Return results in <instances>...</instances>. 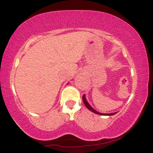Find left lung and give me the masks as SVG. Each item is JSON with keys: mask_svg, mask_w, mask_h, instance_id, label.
I'll return each mask as SVG.
<instances>
[{"mask_svg": "<svg viewBox=\"0 0 153 153\" xmlns=\"http://www.w3.org/2000/svg\"><path fill=\"white\" fill-rule=\"evenodd\" d=\"M82 101H83V103H84V104L85 105V106H86L87 108L91 111L94 112V113H95V114H97L103 115V116H112V115L116 114L117 113V112H114V113H111V114H103V113H100V112L97 111L95 110L94 108H93V107L91 106L90 104H89L87 100H86V98H85V95H83V96H82Z\"/></svg>", "mask_w": 153, "mask_h": 153, "instance_id": "obj_1", "label": "left lung"}]
</instances>
